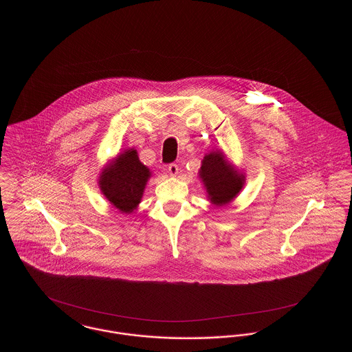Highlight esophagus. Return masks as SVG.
<instances>
[{"instance_id":"esophagus-1","label":"esophagus","mask_w":352,"mask_h":352,"mask_svg":"<svg viewBox=\"0 0 352 352\" xmlns=\"http://www.w3.org/2000/svg\"><path fill=\"white\" fill-rule=\"evenodd\" d=\"M168 174L171 175V177H177L178 174H179V168H178V165L177 164H170L168 166Z\"/></svg>"}]
</instances>
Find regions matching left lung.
Here are the masks:
<instances>
[{
  "label": "left lung",
  "mask_w": 352,
  "mask_h": 352,
  "mask_svg": "<svg viewBox=\"0 0 352 352\" xmlns=\"http://www.w3.org/2000/svg\"><path fill=\"white\" fill-rule=\"evenodd\" d=\"M199 178L206 187L208 199L219 207L234 201L245 182L244 174L230 165L224 154L219 151L204 155Z\"/></svg>",
  "instance_id": "obj_1"
}]
</instances>
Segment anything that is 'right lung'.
I'll return each instance as SVG.
<instances>
[{"mask_svg": "<svg viewBox=\"0 0 352 352\" xmlns=\"http://www.w3.org/2000/svg\"><path fill=\"white\" fill-rule=\"evenodd\" d=\"M151 173L134 149L124 151L105 168L99 179L101 192L118 210L131 214L140 204Z\"/></svg>", "mask_w": 352, "mask_h": 352, "instance_id": "obj_1", "label": "right lung"}]
</instances>
